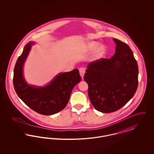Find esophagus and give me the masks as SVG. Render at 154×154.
I'll list each match as a JSON object with an SVG mask.
<instances>
[{
    "label": "esophagus",
    "instance_id": "1",
    "mask_svg": "<svg viewBox=\"0 0 154 154\" xmlns=\"http://www.w3.org/2000/svg\"><path fill=\"white\" fill-rule=\"evenodd\" d=\"M79 72H80L81 77H82V79H83V77H84V75L85 72V68H84V67H81V68H80V69H79Z\"/></svg>",
    "mask_w": 154,
    "mask_h": 154
}]
</instances>
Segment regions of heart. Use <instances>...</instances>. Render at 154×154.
<instances>
[{
    "label": "heart",
    "instance_id": "b5f03b06",
    "mask_svg": "<svg viewBox=\"0 0 154 154\" xmlns=\"http://www.w3.org/2000/svg\"><path fill=\"white\" fill-rule=\"evenodd\" d=\"M99 45V43L97 42H91L87 45L88 50L89 51H94L98 47ZM105 53H106L105 48L103 46H101L96 51L95 54L94 55V58L95 59H101L104 56Z\"/></svg>",
    "mask_w": 154,
    "mask_h": 154
}]
</instances>
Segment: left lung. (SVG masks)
<instances>
[{"label":"left lung","instance_id":"1","mask_svg":"<svg viewBox=\"0 0 154 154\" xmlns=\"http://www.w3.org/2000/svg\"><path fill=\"white\" fill-rule=\"evenodd\" d=\"M113 40L117 45L114 55L89 63L84 77L91 102L96 110L104 113L122 107L138 87V66L133 52L128 44Z\"/></svg>","mask_w":154,"mask_h":154}]
</instances>
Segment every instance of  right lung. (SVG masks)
<instances>
[{
    "label": "right lung",
    "mask_w": 154,
    "mask_h": 154,
    "mask_svg": "<svg viewBox=\"0 0 154 154\" xmlns=\"http://www.w3.org/2000/svg\"><path fill=\"white\" fill-rule=\"evenodd\" d=\"M29 42L25 45L22 54L18 57L14 70L13 84L19 97L31 109L37 113L49 116L63 110L69 102L74 87L81 78L77 69L58 74L47 85L36 87L30 85L23 75V66L29 53Z\"/></svg>",
    "instance_id": "1"
}]
</instances>
